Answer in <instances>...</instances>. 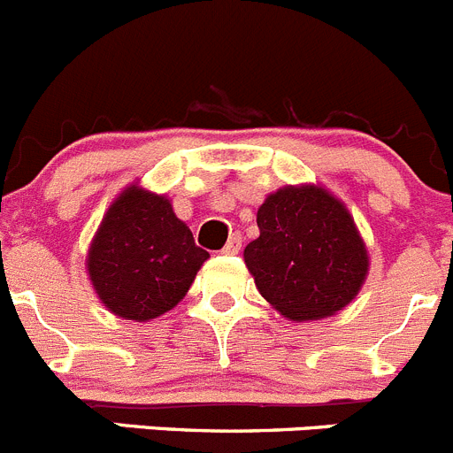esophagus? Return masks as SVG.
Segmentation results:
<instances>
[{"label":"esophagus","mask_w":453,"mask_h":453,"mask_svg":"<svg viewBox=\"0 0 453 453\" xmlns=\"http://www.w3.org/2000/svg\"><path fill=\"white\" fill-rule=\"evenodd\" d=\"M240 247H242V238H240V234H234L229 238V242L224 244V249H222V254H226V256H235L240 251Z\"/></svg>","instance_id":"34e87169"}]
</instances>
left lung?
<instances>
[{
  "instance_id": "obj_1",
  "label": "left lung",
  "mask_w": 453,
  "mask_h": 453,
  "mask_svg": "<svg viewBox=\"0 0 453 453\" xmlns=\"http://www.w3.org/2000/svg\"><path fill=\"white\" fill-rule=\"evenodd\" d=\"M260 235L244 265L273 310L319 321L343 310L368 276V249L350 211L319 184L283 186L256 215Z\"/></svg>"
}]
</instances>
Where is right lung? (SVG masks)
I'll return each mask as SVG.
<instances>
[{"label": "right lung", "mask_w": 453, "mask_h": 453, "mask_svg": "<svg viewBox=\"0 0 453 453\" xmlns=\"http://www.w3.org/2000/svg\"><path fill=\"white\" fill-rule=\"evenodd\" d=\"M206 260L170 199L134 181L103 215L85 263L98 301L141 323L175 308Z\"/></svg>", "instance_id": "obj_1"}]
</instances>
